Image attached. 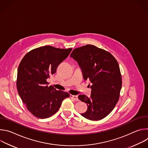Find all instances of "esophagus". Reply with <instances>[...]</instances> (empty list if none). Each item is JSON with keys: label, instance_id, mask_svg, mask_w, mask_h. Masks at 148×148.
<instances>
[{"label": "esophagus", "instance_id": "obj_1", "mask_svg": "<svg viewBox=\"0 0 148 148\" xmlns=\"http://www.w3.org/2000/svg\"><path fill=\"white\" fill-rule=\"evenodd\" d=\"M70 98L73 99L75 101H78L79 99L78 98V97L76 95H70Z\"/></svg>", "mask_w": 148, "mask_h": 148}]
</instances>
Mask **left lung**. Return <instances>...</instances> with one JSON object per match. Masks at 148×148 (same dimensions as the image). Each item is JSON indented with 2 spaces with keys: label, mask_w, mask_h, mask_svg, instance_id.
I'll return each instance as SVG.
<instances>
[{
  "label": "left lung",
  "mask_w": 148,
  "mask_h": 148,
  "mask_svg": "<svg viewBox=\"0 0 148 148\" xmlns=\"http://www.w3.org/2000/svg\"><path fill=\"white\" fill-rule=\"evenodd\" d=\"M70 57L78 63L84 79L92 83L90 98L78 96L88 106L87 111L81 115L91 121L104 118L119 98L122 77L118 61L110 53L90 45L74 49Z\"/></svg>",
  "instance_id": "8db88e82"
}]
</instances>
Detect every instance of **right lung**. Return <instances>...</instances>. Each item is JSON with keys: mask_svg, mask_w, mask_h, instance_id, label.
Returning <instances> with one entry per match:
<instances>
[{"mask_svg": "<svg viewBox=\"0 0 148 148\" xmlns=\"http://www.w3.org/2000/svg\"><path fill=\"white\" fill-rule=\"evenodd\" d=\"M71 50V48L43 46L31 50L20 61L16 81L17 91L27 109L36 117H50L60 109L62 101L70 97L67 92L49 87L47 79L56 73L58 65Z\"/></svg>", "mask_w": 148, "mask_h": 148, "instance_id": "obj_1", "label": "right lung"}]
</instances>
